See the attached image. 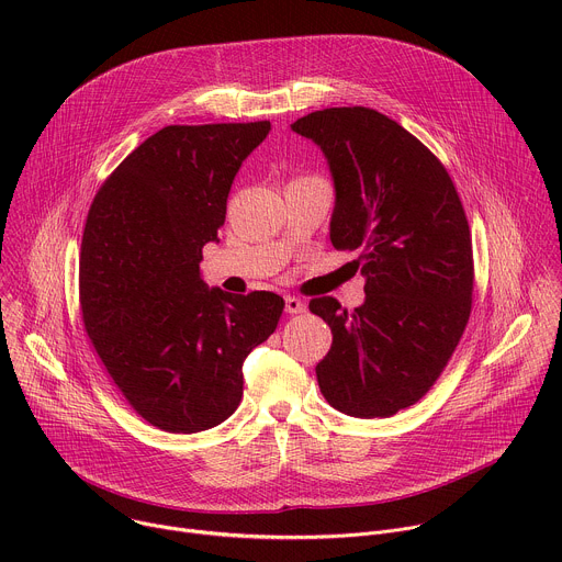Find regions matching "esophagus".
<instances>
[{
  "mask_svg": "<svg viewBox=\"0 0 562 562\" xmlns=\"http://www.w3.org/2000/svg\"><path fill=\"white\" fill-rule=\"evenodd\" d=\"M284 311L286 313H304L306 311V304L300 300V297H295V295H286L284 297Z\"/></svg>",
  "mask_w": 562,
  "mask_h": 562,
  "instance_id": "34e87169",
  "label": "esophagus"
}]
</instances>
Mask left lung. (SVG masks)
<instances>
[{
	"instance_id": "obj_1",
	"label": "left lung",
	"mask_w": 562,
	"mask_h": 562,
	"mask_svg": "<svg viewBox=\"0 0 562 562\" xmlns=\"http://www.w3.org/2000/svg\"><path fill=\"white\" fill-rule=\"evenodd\" d=\"M291 131L323 150L336 204V249L360 251L364 302L308 308L334 342L315 367L327 403L353 418H389L429 391L467 327L473 291L469 224L438 157L364 106L308 113Z\"/></svg>"
}]
</instances>
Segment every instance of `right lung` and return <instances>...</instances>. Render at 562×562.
I'll list each match as a JSON object with an SVG mask.
<instances>
[{
    "label": "right lung",
    "instance_id": "add662e5",
    "mask_svg": "<svg viewBox=\"0 0 562 562\" xmlns=\"http://www.w3.org/2000/svg\"><path fill=\"white\" fill-rule=\"evenodd\" d=\"M271 122L165 126L102 184L89 211L79 300L87 334L131 407L169 434L224 423L243 364L278 327L284 300L233 295L202 278L235 173Z\"/></svg>",
    "mask_w": 562,
    "mask_h": 562
}]
</instances>
